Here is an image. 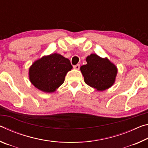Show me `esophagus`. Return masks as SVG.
Listing matches in <instances>:
<instances>
[{
  "mask_svg": "<svg viewBox=\"0 0 148 148\" xmlns=\"http://www.w3.org/2000/svg\"><path fill=\"white\" fill-rule=\"evenodd\" d=\"M74 69H76V70H79V64H76V65H74V66H73Z\"/></svg>",
  "mask_w": 148,
  "mask_h": 148,
  "instance_id": "obj_1",
  "label": "esophagus"
}]
</instances>
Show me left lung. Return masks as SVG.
Returning <instances> with one entry per match:
<instances>
[{"label":"left lung","instance_id":"1","mask_svg":"<svg viewBox=\"0 0 148 148\" xmlns=\"http://www.w3.org/2000/svg\"><path fill=\"white\" fill-rule=\"evenodd\" d=\"M87 64L80 67L84 82L96 91H103L115 83L117 68L113 62L105 57L92 53L86 57Z\"/></svg>","mask_w":148,"mask_h":148}]
</instances>
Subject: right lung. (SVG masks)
Listing matches in <instances>:
<instances>
[{"label": "right lung", "instance_id": "right-lung-1", "mask_svg": "<svg viewBox=\"0 0 148 148\" xmlns=\"http://www.w3.org/2000/svg\"><path fill=\"white\" fill-rule=\"evenodd\" d=\"M72 66L69 59L58 53L45 56L35 61L29 69L31 83L44 92H53L64 83Z\"/></svg>", "mask_w": 148, "mask_h": 148}]
</instances>
